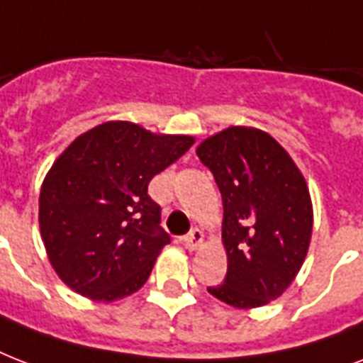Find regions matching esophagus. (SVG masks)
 Segmentation results:
<instances>
[{"instance_id":"34e87169","label":"esophagus","mask_w":363,"mask_h":363,"mask_svg":"<svg viewBox=\"0 0 363 363\" xmlns=\"http://www.w3.org/2000/svg\"><path fill=\"white\" fill-rule=\"evenodd\" d=\"M182 241H184V245H186L188 250H198V248L203 245V232L196 228V230H192V232L188 233V235H184V239H182Z\"/></svg>"}]
</instances>
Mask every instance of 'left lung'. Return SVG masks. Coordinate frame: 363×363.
Returning <instances> with one entry per match:
<instances>
[{
  "label": "left lung",
  "mask_w": 363,
  "mask_h": 363,
  "mask_svg": "<svg viewBox=\"0 0 363 363\" xmlns=\"http://www.w3.org/2000/svg\"><path fill=\"white\" fill-rule=\"evenodd\" d=\"M196 154L222 194L228 273L211 296L235 309L281 298L301 269L313 235V201L292 156L267 133L230 125Z\"/></svg>",
  "instance_id": "left-lung-1"
}]
</instances>
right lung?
Returning a JSON list of instances; mask_svg holds the SVG:
<instances>
[{
	"mask_svg": "<svg viewBox=\"0 0 363 363\" xmlns=\"http://www.w3.org/2000/svg\"><path fill=\"white\" fill-rule=\"evenodd\" d=\"M194 141L111 121L81 133L60 154L43 181L39 228L64 284L111 303L147 282L169 242L148 182Z\"/></svg>",
	"mask_w": 363,
	"mask_h": 363,
	"instance_id": "right-lung-1",
	"label": "right lung"
}]
</instances>
